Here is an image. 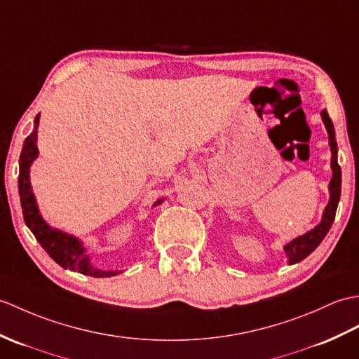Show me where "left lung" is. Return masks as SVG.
<instances>
[{
	"instance_id": "8db88e82",
	"label": "left lung",
	"mask_w": 359,
	"mask_h": 359,
	"mask_svg": "<svg viewBox=\"0 0 359 359\" xmlns=\"http://www.w3.org/2000/svg\"><path fill=\"white\" fill-rule=\"evenodd\" d=\"M323 116V122L326 125V130L329 133V144L332 149V171L333 176L329 183V189H330V200L326 206V211L323 214V220L321 223L316 226L315 229L309 231L307 234L298 237L295 240L290 241L285 246V252L289 258V263L294 264L304 260V258L312 254L318 245L323 241V238L327 236L329 229L332 228V223L335 220V214H337V206L339 202V196H341V168L338 165V148H337V140H335V130H333V123L329 118V114L326 110L321 111Z\"/></svg>"
}]
</instances>
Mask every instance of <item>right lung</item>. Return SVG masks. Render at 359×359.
<instances>
[{
	"mask_svg": "<svg viewBox=\"0 0 359 359\" xmlns=\"http://www.w3.org/2000/svg\"><path fill=\"white\" fill-rule=\"evenodd\" d=\"M38 122L39 114L35 118V130L32 135L24 140V147L20 156V176H18V189H20V198H21V208L24 222L33 232V236L39 241V245L46 249V252L53 258V260L62 266L64 269L78 271L79 273L90 275V277H113L118 275L119 271H101L96 269L90 264L88 255L84 254V248L72 236H67L64 232L50 228L48 224L43 220L38 206L35 202V196L32 193L30 180H29V168L30 163L38 157V147H36V131H38ZM162 200H157L154 203L159 205Z\"/></svg>",
	"mask_w": 359,
	"mask_h": 359,
	"instance_id": "right-lung-1",
	"label": "right lung"
}]
</instances>
